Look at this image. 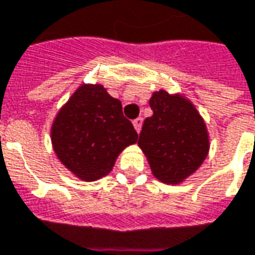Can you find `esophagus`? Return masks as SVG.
I'll return each instance as SVG.
<instances>
[{
	"label": "esophagus",
	"instance_id": "34e87169",
	"mask_svg": "<svg viewBox=\"0 0 255 255\" xmlns=\"http://www.w3.org/2000/svg\"><path fill=\"white\" fill-rule=\"evenodd\" d=\"M142 122H143V119L142 117H138V119H135L132 122L133 127H135V129H136V132H139L140 128H142Z\"/></svg>",
	"mask_w": 255,
	"mask_h": 255
}]
</instances>
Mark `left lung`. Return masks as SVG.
Segmentation results:
<instances>
[{
	"label": "left lung",
	"mask_w": 255,
	"mask_h": 255,
	"mask_svg": "<svg viewBox=\"0 0 255 255\" xmlns=\"http://www.w3.org/2000/svg\"><path fill=\"white\" fill-rule=\"evenodd\" d=\"M149 105L153 116L143 122L138 145L158 181L182 182L207 156L206 124L189 101L164 90L154 92Z\"/></svg>",
	"instance_id": "obj_1"
}]
</instances>
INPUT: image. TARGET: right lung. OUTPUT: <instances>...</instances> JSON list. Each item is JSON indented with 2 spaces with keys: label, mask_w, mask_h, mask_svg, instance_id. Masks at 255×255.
I'll use <instances>...</instances> for the list:
<instances>
[{
  "label": "right lung",
  "mask_w": 255,
  "mask_h": 255,
  "mask_svg": "<svg viewBox=\"0 0 255 255\" xmlns=\"http://www.w3.org/2000/svg\"><path fill=\"white\" fill-rule=\"evenodd\" d=\"M62 164L83 181L108 175L124 147L138 140L122 102L103 85H81L59 110L51 129Z\"/></svg>",
  "instance_id": "add662e5"
}]
</instances>
